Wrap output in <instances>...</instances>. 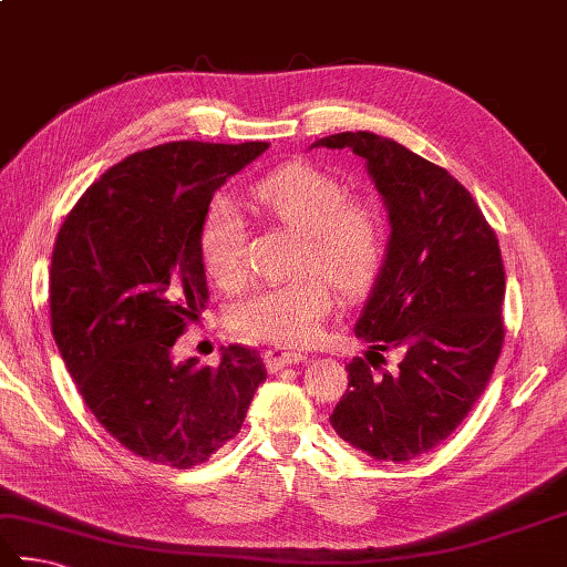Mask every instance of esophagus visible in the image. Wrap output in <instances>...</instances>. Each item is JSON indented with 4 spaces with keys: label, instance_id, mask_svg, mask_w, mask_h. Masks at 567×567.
I'll return each mask as SVG.
<instances>
[{
    "label": "esophagus",
    "instance_id": "esophagus-1",
    "mask_svg": "<svg viewBox=\"0 0 567 567\" xmlns=\"http://www.w3.org/2000/svg\"><path fill=\"white\" fill-rule=\"evenodd\" d=\"M302 354L297 352H285V349H267L265 352V364L270 372H280L285 367H292V364H300L302 362Z\"/></svg>",
    "mask_w": 567,
    "mask_h": 567
}]
</instances>
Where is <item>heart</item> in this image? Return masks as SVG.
Wrapping results in <instances>:
<instances>
[{
	"label": "heart",
	"mask_w": 567,
	"mask_h": 567,
	"mask_svg": "<svg viewBox=\"0 0 567 567\" xmlns=\"http://www.w3.org/2000/svg\"><path fill=\"white\" fill-rule=\"evenodd\" d=\"M344 188L319 168L292 163L252 185V198L285 228L305 235L300 265L328 277L344 295L372 287L386 255V225L372 203L344 200ZM245 225L235 205L213 200L200 228L205 272L223 287L245 277ZM332 307V292L319 275L287 285L260 287L233 307L240 332L280 347L310 344Z\"/></svg>",
	"instance_id": "obj_1"
}]
</instances>
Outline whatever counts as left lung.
Instances as JSON below:
<instances>
[{
	"instance_id": "1",
	"label": "left lung",
	"mask_w": 567,
	"mask_h": 567,
	"mask_svg": "<svg viewBox=\"0 0 567 567\" xmlns=\"http://www.w3.org/2000/svg\"><path fill=\"white\" fill-rule=\"evenodd\" d=\"M310 148L357 153L391 228L384 265L354 324L369 352L347 367L349 389L329 424L367 456L411 461L454 434L498 362L506 334L498 238L449 171L396 141L347 131ZM384 351L400 364L377 375Z\"/></svg>"
}]
</instances>
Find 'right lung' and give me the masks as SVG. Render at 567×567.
<instances>
[{
    "mask_svg": "<svg viewBox=\"0 0 567 567\" xmlns=\"http://www.w3.org/2000/svg\"><path fill=\"white\" fill-rule=\"evenodd\" d=\"M270 143L173 141L109 168L51 252V334L99 424L153 463L190 468L238 434L267 372L230 344L218 369L173 344L208 302L200 228L215 190Z\"/></svg>",
    "mask_w": 567,
    "mask_h": 567,
    "instance_id": "obj_1",
    "label": "right lung"
}]
</instances>
